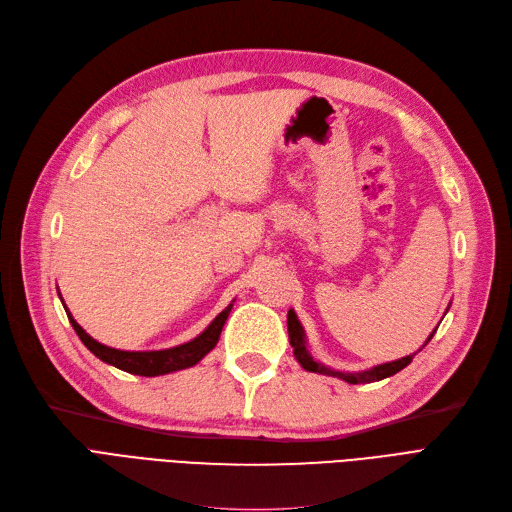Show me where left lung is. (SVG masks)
Masks as SVG:
<instances>
[{
	"label": "left lung",
	"mask_w": 512,
	"mask_h": 512,
	"mask_svg": "<svg viewBox=\"0 0 512 512\" xmlns=\"http://www.w3.org/2000/svg\"><path fill=\"white\" fill-rule=\"evenodd\" d=\"M437 330H433V334H435ZM288 334H290V344H292V349H294V357L298 359V363L304 367L306 372H315V374H325V376H336V378H340V380H344V382H349V384H365V382H378V380H384V378H388V376H393V374H397V372H401L403 367H407L412 363V359H414V355H407V357H401V359H397V361H391V363H380V365H376V367H372V370H363V372H336V370H332V367H325L323 363H319V361H315L313 357H311V353H309V349H306V336H304V330H302V325H300V321H298V317H296V313L290 309L288 311ZM433 334L428 336V340L422 344V349L424 346L431 342V338H433ZM420 349V351H422Z\"/></svg>",
	"instance_id": "1"
}]
</instances>
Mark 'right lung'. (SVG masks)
<instances>
[{"mask_svg": "<svg viewBox=\"0 0 512 512\" xmlns=\"http://www.w3.org/2000/svg\"><path fill=\"white\" fill-rule=\"evenodd\" d=\"M63 306H65V302H63ZM231 309H233V304H229L227 309H224L206 327V330H203L197 338H193L191 342L178 344V346H172V349H163V351H119V349H111V346L100 344L90 334H86L84 327H81L73 319V315L65 306L67 317L73 325L75 334L79 336L81 342L88 346L90 353H94L100 361L115 365L117 370H124L128 374H136V376H163L170 372L187 370V367H193L195 363H199L216 346L220 332H222V325H224V321H227Z\"/></svg>", "mask_w": 512, "mask_h": 512, "instance_id": "1", "label": "right lung"}]
</instances>
